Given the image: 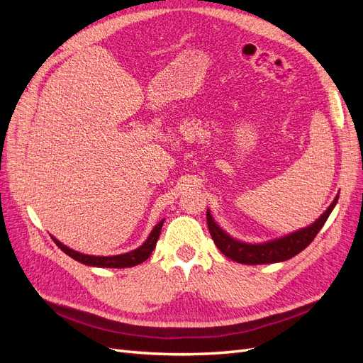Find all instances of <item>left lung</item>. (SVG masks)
Here are the masks:
<instances>
[{
    "instance_id": "obj_1",
    "label": "left lung",
    "mask_w": 363,
    "mask_h": 363,
    "mask_svg": "<svg viewBox=\"0 0 363 363\" xmlns=\"http://www.w3.org/2000/svg\"><path fill=\"white\" fill-rule=\"evenodd\" d=\"M337 199L339 195H336L333 203L328 206L327 211L318 218L313 224L307 225L301 230H296V232L284 238L269 240V242H263V244L240 242V240L227 235L224 230L215 223L211 212L207 211L208 232L212 235L215 245L221 250V252L225 257L232 259L233 262L244 263V265H262V263L283 262L296 256L312 242L315 236L318 235V232H320L323 225L325 224L328 215L332 213L333 207L337 203Z\"/></svg>"
}]
</instances>
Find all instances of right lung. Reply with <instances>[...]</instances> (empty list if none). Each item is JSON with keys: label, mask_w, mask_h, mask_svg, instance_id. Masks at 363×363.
Returning a JSON list of instances; mask_svg holds the SVG:
<instances>
[{"label": "right lung", "mask_w": 363, "mask_h": 363, "mask_svg": "<svg viewBox=\"0 0 363 363\" xmlns=\"http://www.w3.org/2000/svg\"><path fill=\"white\" fill-rule=\"evenodd\" d=\"M164 219L151 230L150 236L147 238V240L144 244H142L139 248L133 250V251H128L125 255H116V256H89V255H83V252L75 251L67 245H63L60 240H57L54 236L52 240L56 242V245L65 252V255H68L69 257L75 259L77 262L83 263V265L87 267H98V268H130V267H136L139 263L145 262L150 256L152 250L156 248L157 244V239L160 236V230L163 225Z\"/></svg>", "instance_id": "1"}]
</instances>
